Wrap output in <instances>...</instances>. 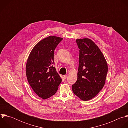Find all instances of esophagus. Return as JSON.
Returning a JSON list of instances; mask_svg holds the SVG:
<instances>
[{
	"mask_svg": "<svg viewBox=\"0 0 128 128\" xmlns=\"http://www.w3.org/2000/svg\"><path fill=\"white\" fill-rule=\"evenodd\" d=\"M67 76H68V75H67V74H65V75H64L63 77H64V80H66V78H67Z\"/></svg>",
	"mask_w": 128,
	"mask_h": 128,
	"instance_id": "1",
	"label": "esophagus"
}]
</instances>
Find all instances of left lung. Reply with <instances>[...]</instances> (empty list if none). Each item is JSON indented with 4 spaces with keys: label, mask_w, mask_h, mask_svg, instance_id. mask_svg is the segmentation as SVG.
<instances>
[{
    "label": "left lung",
    "mask_w": 128,
    "mask_h": 128,
    "mask_svg": "<svg viewBox=\"0 0 128 128\" xmlns=\"http://www.w3.org/2000/svg\"><path fill=\"white\" fill-rule=\"evenodd\" d=\"M80 49L78 78L72 85L74 93L87 101L94 97L104 87L108 71L106 60L97 45L90 39H77Z\"/></svg>",
    "instance_id": "left-lung-1"
}]
</instances>
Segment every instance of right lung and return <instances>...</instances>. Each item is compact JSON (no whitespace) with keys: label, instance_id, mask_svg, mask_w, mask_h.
<instances>
[{"label":"right lung","instance_id":"1","mask_svg":"<svg viewBox=\"0 0 128 128\" xmlns=\"http://www.w3.org/2000/svg\"><path fill=\"white\" fill-rule=\"evenodd\" d=\"M62 38L50 36L38 42L27 59L26 73L35 93L43 99L56 94L62 78L52 64L54 49Z\"/></svg>","mask_w":128,"mask_h":128}]
</instances>
